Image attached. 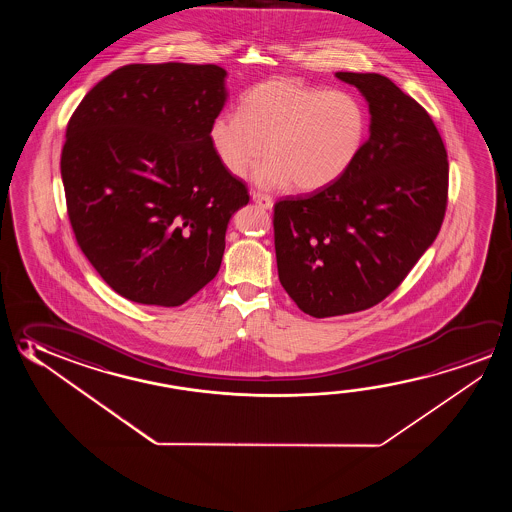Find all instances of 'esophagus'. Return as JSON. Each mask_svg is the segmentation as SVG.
<instances>
[{"mask_svg":"<svg viewBox=\"0 0 512 512\" xmlns=\"http://www.w3.org/2000/svg\"><path fill=\"white\" fill-rule=\"evenodd\" d=\"M252 200L257 203V205H260L262 209H273V198H269L268 194L253 193Z\"/></svg>","mask_w":512,"mask_h":512,"instance_id":"esophagus-1","label":"esophagus"}]
</instances>
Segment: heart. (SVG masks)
Instances as JSON below:
<instances>
[{"label":"heart","instance_id":"1","mask_svg":"<svg viewBox=\"0 0 512 512\" xmlns=\"http://www.w3.org/2000/svg\"><path fill=\"white\" fill-rule=\"evenodd\" d=\"M366 132V109L355 94L275 76L241 96L239 114L221 112L212 119L209 139L230 175H246L268 151L253 175L257 185L294 184L309 193L346 173L361 153Z\"/></svg>","mask_w":512,"mask_h":512}]
</instances>
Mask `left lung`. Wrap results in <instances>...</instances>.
I'll list each match as a JSON object with an SVG mask.
<instances>
[{
  "mask_svg": "<svg viewBox=\"0 0 512 512\" xmlns=\"http://www.w3.org/2000/svg\"><path fill=\"white\" fill-rule=\"evenodd\" d=\"M369 107V139L334 184L275 205L278 278L314 318L393 293L436 241L448 198L443 139L427 110L377 73H336Z\"/></svg>",
  "mask_w": 512,
  "mask_h": 512,
  "instance_id": "1",
  "label": "left lung"
}]
</instances>
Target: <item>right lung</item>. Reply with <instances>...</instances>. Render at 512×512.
<instances>
[{"mask_svg":"<svg viewBox=\"0 0 512 512\" xmlns=\"http://www.w3.org/2000/svg\"><path fill=\"white\" fill-rule=\"evenodd\" d=\"M225 78L214 64H130L69 119L60 173L76 243L130 302L178 307L209 284L250 202L210 144Z\"/></svg>","mask_w":512,"mask_h":512,"instance_id":"right-lung-1","label":"right lung"}]
</instances>
